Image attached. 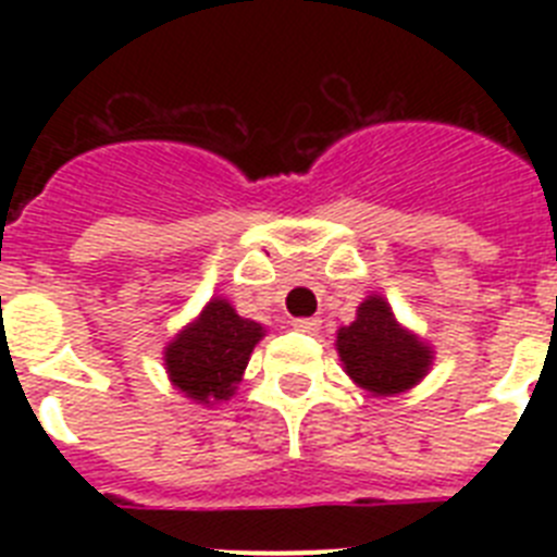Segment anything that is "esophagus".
<instances>
[{"label":"esophagus","instance_id":"1","mask_svg":"<svg viewBox=\"0 0 557 557\" xmlns=\"http://www.w3.org/2000/svg\"><path fill=\"white\" fill-rule=\"evenodd\" d=\"M293 326L298 329V332L314 334V332H318V329H321V321H318V318H295Z\"/></svg>","mask_w":557,"mask_h":557}]
</instances>
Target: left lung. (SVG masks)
<instances>
[{
    "mask_svg": "<svg viewBox=\"0 0 557 557\" xmlns=\"http://www.w3.org/2000/svg\"><path fill=\"white\" fill-rule=\"evenodd\" d=\"M334 348L348 379L371 396L412 391L435 359L430 343L398 323L387 298L376 293L359 304L354 323L337 329Z\"/></svg>",
    "mask_w": 557,
    "mask_h": 557,
    "instance_id": "obj_1",
    "label": "left lung"
}]
</instances>
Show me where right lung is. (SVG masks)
Returning a JSON list of instances; mask_svg holds the SVG:
<instances>
[{
	"label": "right lung",
	"instance_id": "right-lung-1",
	"mask_svg": "<svg viewBox=\"0 0 557 557\" xmlns=\"http://www.w3.org/2000/svg\"><path fill=\"white\" fill-rule=\"evenodd\" d=\"M262 337V323L236 314L228 298L214 295L198 318L164 346L170 385L195 405L214 407L228 401Z\"/></svg>",
	"mask_w": 557,
	"mask_h": 557
}]
</instances>
